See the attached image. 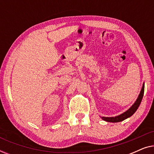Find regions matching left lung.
I'll return each instance as SVG.
<instances>
[{"instance_id":"left-lung-1","label":"left lung","mask_w":154,"mask_h":154,"mask_svg":"<svg viewBox=\"0 0 154 154\" xmlns=\"http://www.w3.org/2000/svg\"><path fill=\"white\" fill-rule=\"evenodd\" d=\"M144 83H143V86L142 88V90H141L140 93L139 94L138 98L137 99L136 102L134 103V104L130 107V108L122 113V114L117 116L115 117H101L102 119L105 121L107 122H111V123H118V122L123 121L124 120L128 119L134 114L137 111V109H138V107L140 106L141 104V102H142V100L143 98V96H144Z\"/></svg>"}]
</instances>
